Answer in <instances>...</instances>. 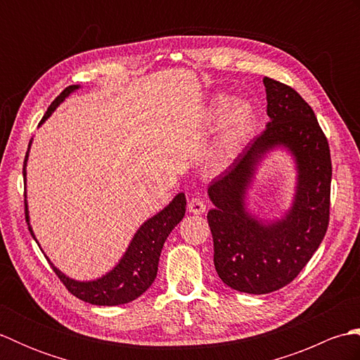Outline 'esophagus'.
<instances>
[{"label":"esophagus","mask_w":360,"mask_h":360,"mask_svg":"<svg viewBox=\"0 0 360 360\" xmlns=\"http://www.w3.org/2000/svg\"><path fill=\"white\" fill-rule=\"evenodd\" d=\"M187 210L193 215H202L205 212V202L201 200V198H192L187 204Z\"/></svg>","instance_id":"esophagus-1"}]
</instances>
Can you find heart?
Returning <instances> with one entry per match:
<instances>
[{"mask_svg": "<svg viewBox=\"0 0 360 360\" xmlns=\"http://www.w3.org/2000/svg\"><path fill=\"white\" fill-rule=\"evenodd\" d=\"M209 120L212 125H221L219 153L231 156L254 125L255 108L243 98L229 102V97L218 96L209 110Z\"/></svg>", "mask_w": 360, "mask_h": 360, "instance_id": "1", "label": "heart"}]
</instances>
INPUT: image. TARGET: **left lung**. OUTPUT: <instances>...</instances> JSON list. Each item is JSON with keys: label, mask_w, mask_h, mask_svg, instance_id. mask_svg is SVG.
<instances>
[{"label": "left lung", "mask_w": 360, "mask_h": 360, "mask_svg": "<svg viewBox=\"0 0 360 360\" xmlns=\"http://www.w3.org/2000/svg\"><path fill=\"white\" fill-rule=\"evenodd\" d=\"M267 101L264 131L209 186L207 221L213 263L227 286L269 294L289 285L319 249L330 221L331 155L311 106L295 89L263 79ZM286 148L295 158L297 184L285 217L263 221L247 210L245 193L267 152Z\"/></svg>", "instance_id": "obj_1"}]
</instances>
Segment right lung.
<instances>
[{"instance_id": "obj_1", "label": "right lung", "mask_w": 360, "mask_h": 360, "mask_svg": "<svg viewBox=\"0 0 360 360\" xmlns=\"http://www.w3.org/2000/svg\"><path fill=\"white\" fill-rule=\"evenodd\" d=\"M79 85H71L68 86L62 94H60L56 101L51 103V106L46 111L43 116L40 125L48 119L52 111L57 108V106L62 103L65 98L74 93L75 89H79ZM29 148L25 158V168H22V176H25L26 181V162L29 156ZM26 205V223L29 226L30 235L34 236L37 241L35 235L32 232V227L29 223V212H27V201L25 200ZM186 195L178 193L173 201L167 205L165 209L156 213L155 217L145 221V223L137 229L134 233L131 243H129L128 249L125 250L124 257L119 259V263L112 267L110 272H106L103 277L91 281H79L70 278L65 275L62 271H58L56 266L51 263L53 272L58 275L60 281L63 283L66 289L70 290L72 295H75L80 300L91 303V304H98V307H116V304H124L136 300L137 297H141L145 290H147L151 283L155 281L156 274H158V264H159V257L160 252H162V246L167 240V236L170 235L173 229L179 224V221L186 215ZM38 243V241H37ZM40 246V244H38Z\"/></svg>"}]
</instances>
